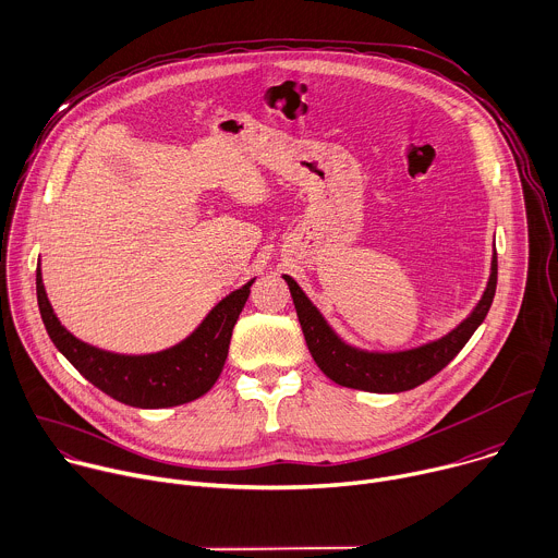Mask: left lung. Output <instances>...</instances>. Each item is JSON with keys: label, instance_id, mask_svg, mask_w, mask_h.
Listing matches in <instances>:
<instances>
[{"label": "left lung", "instance_id": "obj_1", "mask_svg": "<svg viewBox=\"0 0 558 558\" xmlns=\"http://www.w3.org/2000/svg\"><path fill=\"white\" fill-rule=\"evenodd\" d=\"M283 279L290 288L307 350L318 369L329 380L341 387L372 393H400L426 383L437 372L447 367L469 343L475 329L484 323L497 290V253H493L490 259V277L486 290L462 323H458L447 333H441L439 339L396 352L363 350L348 343L341 333L327 323V318L310 301L301 286L290 275H283Z\"/></svg>", "mask_w": 558, "mask_h": 558}]
</instances>
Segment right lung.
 I'll list each match as a JSON object with an SVG mask.
<instances>
[{
	"instance_id": "right-lung-1",
	"label": "right lung",
	"mask_w": 558,
	"mask_h": 558,
	"mask_svg": "<svg viewBox=\"0 0 558 558\" xmlns=\"http://www.w3.org/2000/svg\"><path fill=\"white\" fill-rule=\"evenodd\" d=\"M227 294L180 343L151 354H117L76 339L57 318L37 266V303L54 348L78 374L114 400L138 409H165L204 396L227 363L233 327L244 310L251 286Z\"/></svg>"
}]
</instances>
